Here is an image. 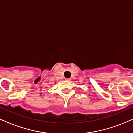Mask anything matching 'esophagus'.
<instances>
[{
    "mask_svg": "<svg viewBox=\"0 0 133 133\" xmlns=\"http://www.w3.org/2000/svg\"><path fill=\"white\" fill-rule=\"evenodd\" d=\"M65 79H66V81H70V79H68V78H66Z\"/></svg>",
    "mask_w": 133,
    "mask_h": 133,
    "instance_id": "esophagus-1",
    "label": "esophagus"
}]
</instances>
